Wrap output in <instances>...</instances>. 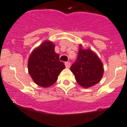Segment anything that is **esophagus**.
Masks as SVG:
<instances>
[{
    "mask_svg": "<svg viewBox=\"0 0 127 127\" xmlns=\"http://www.w3.org/2000/svg\"><path fill=\"white\" fill-rule=\"evenodd\" d=\"M65 66H66V68H69L70 67V63H69V62H66V63H65Z\"/></svg>",
    "mask_w": 127,
    "mask_h": 127,
    "instance_id": "34e87169",
    "label": "esophagus"
}]
</instances>
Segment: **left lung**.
<instances>
[{"mask_svg":"<svg viewBox=\"0 0 127 127\" xmlns=\"http://www.w3.org/2000/svg\"><path fill=\"white\" fill-rule=\"evenodd\" d=\"M77 83L83 88L97 84L104 73L103 63L94 52L79 45L78 56L70 68Z\"/></svg>","mask_w":127,"mask_h":127,"instance_id":"obj_1","label":"left lung"}]
</instances>
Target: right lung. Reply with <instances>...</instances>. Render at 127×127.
Listing matches in <instances>:
<instances>
[{
  "label": "right lung",
  "mask_w": 127,
  "mask_h": 127,
  "mask_svg": "<svg viewBox=\"0 0 127 127\" xmlns=\"http://www.w3.org/2000/svg\"><path fill=\"white\" fill-rule=\"evenodd\" d=\"M64 68V64L59 61V55L55 52V44L48 40L34 49L28 61V72L34 83L45 88L57 81Z\"/></svg>",
  "instance_id": "add662e5"
}]
</instances>
